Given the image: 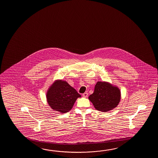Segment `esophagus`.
<instances>
[{"label": "esophagus", "mask_w": 158, "mask_h": 158, "mask_svg": "<svg viewBox=\"0 0 158 158\" xmlns=\"http://www.w3.org/2000/svg\"><path fill=\"white\" fill-rule=\"evenodd\" d=\"M82 96H83L84 97L86 98L87 96H88V93H85L82 94Z\"/></svg>", "instance_id": "34e87169"}]
</instances>
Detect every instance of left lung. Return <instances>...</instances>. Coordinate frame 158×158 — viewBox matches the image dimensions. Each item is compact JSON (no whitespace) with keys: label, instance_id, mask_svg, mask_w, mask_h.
Here are the masks:
<instances>
[{"label":"left lung","instance_id":"obj_1","mask_svg":"<svg viewBox=\"0 0 158 158\" xmlns=\"http://www.w3.org/2000/svg\"><path fill=\"white\" fill-rule=\"evenodd\" d=\"M120 91L117 87L105 82H98L94 93L89 97L98 111L107 112L116 107L120 101Z\"/></svg>","mask_w":158,"mask_h":158}]
</instances>
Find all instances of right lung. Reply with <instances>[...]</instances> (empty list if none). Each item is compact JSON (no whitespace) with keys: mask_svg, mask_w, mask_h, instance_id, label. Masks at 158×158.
<instances>
[{"mask_svg":"<svg viewBox=\"0 0 158 158\" xmlns=\"http://www.w3.org/2000/svg\"><path fill=\"white\" fill-rule=\"evenodd\" d=\"M48 103L55 111L61 113L71 110L78 98L81 97L66 81H56L47 91Z\"/></svg>","mask_w":158,"mask_h":158,"instance_id":"right-lung-1","label":"right lung"}]
</instances>
